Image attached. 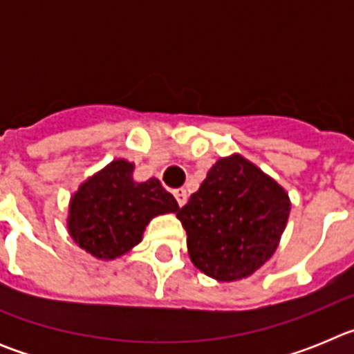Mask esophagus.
<instances>
[{
    "instance_id": "1",
    "label": "esophagus",
    "mask_w": 354,
    "mask_h": 354,
    "mask_svg": "<svg viewBox=\"0 0 354 354\" xmlns=\"http://www.w3.org/2000/svg\"><path fill=\"white\" fill-rule=\"evenodd\" d=\"M174 196H175V200H177V204H179L180 207H183V205L187 202V193H186V189H183V187L175 189Z\"/></svg>"
}]
</instances>
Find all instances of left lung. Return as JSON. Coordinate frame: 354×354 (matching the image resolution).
<instances>
[{
  "label": "left lung",
  "mask_w": 354,
  "mask_h": 354,
  "mask_svg": "<svg viewBox=\"0 0 354 354\" xmlns=\"http://www.w3.org/2000/svg\"><path fill=\"white\" fill-rule=\"evenodd\" d=\"M290 198L273 177L241 154L220 158L177 211L189 259L218 282L253 274L278 248Z\"/></svg>",
  "instance_id": "1"
}]
</instances>
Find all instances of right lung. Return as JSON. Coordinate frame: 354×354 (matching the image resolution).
<instances>
[{"mask_svg": "<svg viewBox=\"0 0 354 354\" xmlns=\"http://www.w3.org/2000/svg\"><path fill=\"white\" fill-rule=\"evenodd\" d=\"M133 171L134 162L113 159L71 196L68 234L92 257H122L142 241L152 218L179 211L177 200L156 177L136 183Z\"/></svg>", "mask_w": 354, "mask_h": 354, "instance_id": "1", "label": "right lung"}]
</instances>
